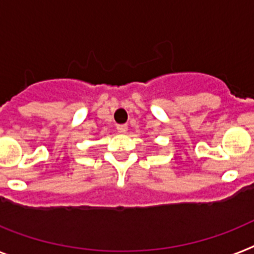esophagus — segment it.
<instances>
[{"mask_svg":"<svg viewBox=\"0 0 254 254\" xmlns=\"http://www.w3.org/2000/svg\"><path fill=\"white\" fill-rule=\"evenodd\" d=\"M117 131L121 134H125L127 131V124H120V125H117Z\"/></svg>","mask_w":254,"mask_h":254,"instance_id":"1","label":"esophagus"}]
</instances>
